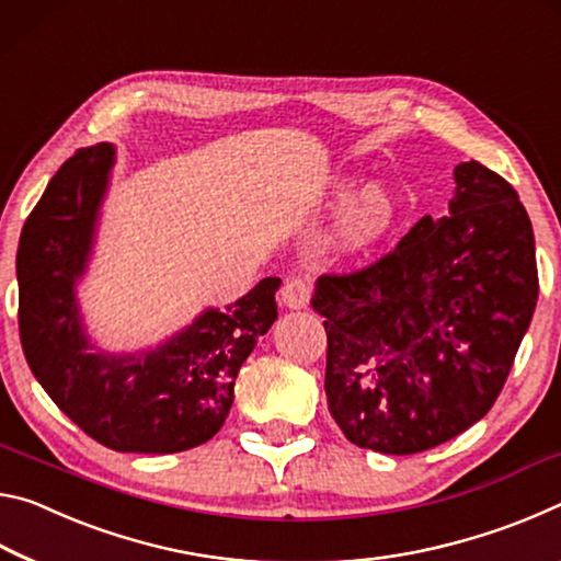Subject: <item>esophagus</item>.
<instances>
[{"mask_svg":"<svg viewBox=\"0 0 561 561\" xmlns=\"http://www.w3.org/2000/svg\"><path fill=\"white\" fill-rule=\"evenodd\" d=\"M310 280L308 278H288L286 286L280 290V302L290 310H300L308 306L310 300Z\"/></svg>","mask_w":561,"mask_h":561,"instance_id":"obj_1","label":"esophagus"}]
</instances>
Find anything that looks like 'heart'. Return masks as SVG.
Instances as JSON below:
<instances>
[{
    "mask_svg": "<svg viewBox=\"0 0 561 561\" xmlns=\"http://www.w3.org/2000/svg\"><path fill=\"white\" fill-rule=\"evenodd\" d=\"M328 208L343 210L337 220L335 248L343 255H363L388 241L400 226L405 201L385 181H360L345 176L328 191Z\"/></svg>",
    "mask_w": 561,
    "mask_h": 561,
    "instance_id": "b5f03b06",
    "label": "heart"
}]
</instances>
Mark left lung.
Returning <instances> with one entry per match:
<instances>
[{"mask_svg":"<svg viewBox=\"0 0 561 561\" xmlns=\"http://www.w3.org/2000/svg\"><path fill=\"white\" fill-rule=\"evenodd\" d=\"M455 183L447 216L316 283L328 410L357 447L415 455L465 433L494 405L531 323L535 233L517 191L477 161Z\"/></svg>","mask_w":561,"mask_h":561,"instance_id":"left-lung-1","label":"left lung"}]
</instances>
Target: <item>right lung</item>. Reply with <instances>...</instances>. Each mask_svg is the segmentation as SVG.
Masks as SVG:
<instances>
[{
  "label": "right lung",
  "mask_w": 561,
  "mask_h": 561,
  "mask_svg": "<svg viewBox=\"0 0 561 561\" xmlns=\"http://www.w3.org/2000/svg\"><path fill=\"white\" fill-rule=\"evenodd\" d=\"M114 161L112 144L79 149L26 218L16 251L24 357L57 408L96 443L116 453H183L224 427L238 370L278 318L280 278H263L226 310L206 308L156 347L99 353L77 283L94 251Z\"/></svg>",
  "instance_id": "add662e5"
}]
</instances>
